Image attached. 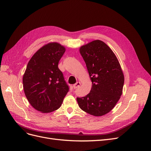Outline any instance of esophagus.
Instances as JSON below:
<instances>
[{
  "label": "esophagus",
  "instance_id": "esophagus-1",
  "mask_svg": "<svg viewBox=\"0 0 151 151\" xmlns=\"http://www.w3.org/2000/svg\"><path fill=\"white\" fill-rule=\"evenodd\" d=\"M80 85H81V82H76L75 84L73 85V88H77V87H79Z\"/></svg>",
  "mask_w": 151,
  "mask_h": 151
}]
</instances>
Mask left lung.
<instances>
[{
	"instance_id": "1",
	"label": "left lung",
	"mask_w": 151,
	"mask_h": 151,
	"mask_svg": "<svg viewBox=\"0 0 151 151\" xmlns=\"http://www.w3.org/2000/svg\"><path fill=\"white\" fill-rule=\"evenodd\" d=\"M92 82L88 94L77 98L80 108L94 116L109 113L122 94L124 75L116 55L106 44L95 40L80 47Z\"/></svg>"
}]
</instances>
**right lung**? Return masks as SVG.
Wrapping results in <instances>:
<instances>
[{
  "label": "right lung",
  "mask_w": 151,
  "mask_h": 151,
  "mask_svg": "<svg viewBox=\"0 0 151 151\" xmlns=\"http://www.w3.org/2000/svg\"><path fill=\"white\" fill-rule=\"evenodd\" d=\"M66 48L58 42H50L35 52L28 62L23 77L24 94L31 105L42 113L59 109L69 91L60 60Z\"/></svg>",
  "instance_id": "1"
}]
</instances>
